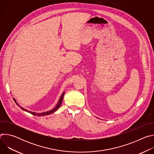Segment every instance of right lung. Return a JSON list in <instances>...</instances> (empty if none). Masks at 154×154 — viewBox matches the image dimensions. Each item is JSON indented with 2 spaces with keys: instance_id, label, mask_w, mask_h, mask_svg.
<instances>
[{
  "instance_id": "obj_1",
  "label": "right lung",
  "mask_w": 154,
  "mask_h": 154,
  "mask_svg": "<svg viewBox=\"0 0 154 154\" xmlns=\"http://www.w3.org/2000/svg\"><path fill=\"white\" fill-rule=\"evenodd\" d=\"M64 94V92L62 94V95H61V97H60V100H59V102H58V103H57V106H56V107H55V108H54V109H52V110H50V111H49V112H45V113H34V112H29V111L27 110V109H24V108H23V107H21L20 106H19V105H18V103L16 102V100H15L14 99H13V100H14V102H16V103L17 105H19V106L22 109H23V110H24V111H26V112H29V113H31V114H32V115H35V116H45V115H50V114H51V113H54V112H55V111L57 110V109H58V108L61 106V104L62 101H63V99Z\"/></svg>"
}]
</instances>
